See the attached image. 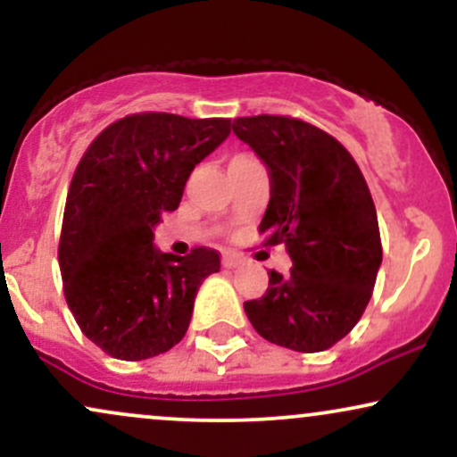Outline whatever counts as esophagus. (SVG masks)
<instances>
[{
    "mask_svg": "<svg viewBox=\"0 0 457 457\" xmlns=\"http://www.w3.org/2000/svg\"><path fill=\"white\" fill-rule=\"evenodd\" d=\"M240 262H243V260H240L236 253H229V251H228V253H223V266H225V269H236V266H240Z\"/></svg>",
    "mask_w": 457,
    "mask_h": 457,
    "instance_id": "esophagus-1",
    "label": "esophagus"
}]
</instances>
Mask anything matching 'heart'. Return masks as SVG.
Wrapping results in <instances>:
<instances>
[{"label": "heart", "mask_w": 457, "mask_h": 457, "mask_svg": "<svg viewBox=\"0 0 457 457\" xmlns=\"http://www.w3.org/2000/svg\"><path fill=\"white\" fill-rule=\"evenodd\" d=\"M238 156H240V154H238Z\"/></svg>", "instance_id": "1"}]
</instances>
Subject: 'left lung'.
<instances>
[{"instance_id": "left-lung-1", "label": "left lung", "mask_w": 457, "mask_h": 457, "mask_svg": "<svg viewBox=\"0 0 457 457\" xmlns=\"http://www.w3.org/2000/svg\"><path fill=\"white\" fill-rule=\"evenodd\" d=\"M234 135L270 174L260 223L264 245H286L287 275L270 270L266 295L245 303L270 344L322 353L363 316L382 262L374 199L359 165L327 130L290 115L236 118Z\"/></svg>"}]
</instances>
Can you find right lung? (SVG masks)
Here are the masks:
<instances>
[{
  "label": "right lung",
  "instance_id": "1",
  "mask_svg": "<svg viewBox=\"0 0 457 457\" xmlns=\"http://www.w3.org/2000/svg\"><path fill=\"white\" fill-rule=\"evenodd\" d=\"M229 135L228 118L133 113L92 141L68 188L60 260L79 328L113 359L141 361L185 337L219 251L185 258L154 249V225L176 211L199 161Z\"/></svg>",
  "mask_w": 457,
  "mask_h": 457
}]
</instances>
